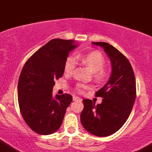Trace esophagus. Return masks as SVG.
I'll return each mask as SVG.
<instances>
[{
	"label": "esophagus",
	"instance_id": "34e87169",
	"mask_svg": "<svg viewBox=\"0 0 152 152\" xmlns=\"http://www.w3.org/2000/svg\"><path fill=\"white\" fill-rule=\"evenodd\" d=\"M73 101H79V102H82V98H79V97L73 96Z\"/></svg>",
	"mask_w": 152,
	"mask_h": 152
}]
</instances>
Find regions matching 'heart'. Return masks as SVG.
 I'll return each mask as SVG.
<instances>
[{"label": "heart", "mask_w": 152, "mask_h": 152, "mask_svg": "<svg viewBox=\"0 0 152 152\" xmlns=\"http://www.w3.org/2000/svg\"><path fill=\"white\" fill-rule=\"evenodd\" d=\"M76 59L81 61L83 64L88 66L91 70L94 73V77L98 82H103L107 79L108 74L107 72L103 69L105 65V59L102 53L98 51H93L85 55L76 56ZM76 66V59L75 57H68L64 63V71L66 73H71L74 69ZM78 90L80 91H83L86 86L83 85L78 86Z\"/></svg>", "instance_id": "1"}]
</instances>
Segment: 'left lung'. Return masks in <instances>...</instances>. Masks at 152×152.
I'll return each instance as SVG.
<instances>
[{
    "mask_svg": "<svg viewBox=\"0 0 152 152\" xmlns=\"http://www.w3.org/2000/svg\"><path fill=\"white\" fill-rule=\"evenodd\" d=\"M92 44L103 48L109 57L111 74L95 93V96L103 98L102 103L95 105L91 100H83L84 108L80 120L88 132L104 137L118 131L129 117L136 100V79L129 61L116 48L106 42Z\"/></svg>",
    "mask_w": 152,
    "mask_h": 152,
    "instance_id": "obj_1",
    "label": "left lung"
}]
</instances>
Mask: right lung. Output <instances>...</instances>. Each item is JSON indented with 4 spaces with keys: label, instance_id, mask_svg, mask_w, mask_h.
I'll return each instance as SVG.
<instances>
[{
    "label": "right lung",
    "instance_id": "right-lung-1",
    "mask_svg": "<svg viewBox=\"0 0 152 152\" xmlns=\"http://www.w3.org/2000/svg\"><path fill=\"white\" fill-rule=\"evenodd\" d=\"M78 46L73 40L55 39L37 50L26 62L18 81L20 112L27 125L40 135L59 129L73 101L69 94L53 97L54 80L62 77L69 53Z\"/></svg>",
    "mask_w": 152,
    "mask_h": 152
}]
</instances>
